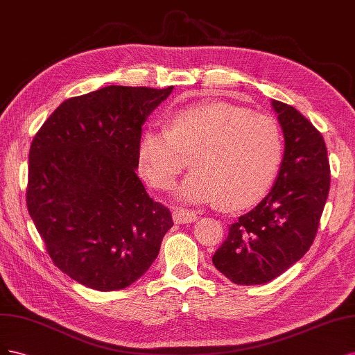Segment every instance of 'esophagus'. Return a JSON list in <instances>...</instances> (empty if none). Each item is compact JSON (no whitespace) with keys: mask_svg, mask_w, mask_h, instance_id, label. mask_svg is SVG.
I'll return each instance as SVG.
<instances>
[{"mask_svg":"<svg viewBox=\"0 0 355 355\" xmlns=\"http://www.w3.org/2000/svg\"><path fill=\"white\" fill-rule=\"evenodd\" d=\"M173 218H174L175 224H189V223H193L194 220H196L198 215L194 211H189V209H184V208H177L173 212Z\"/></svg>","mask_w":355,"mask_h":355,"instance_id":"34e87169","label":"esophagus"}]
</instances>
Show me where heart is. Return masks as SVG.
I'll return each instance as SVG.
<instances>
[{"label":"heart","instance_id":"heart-1","mask_svg":"<svg viewBox=\"0 0 355 355\" xmlns=\"http://www.w3.org/2000/svg\"><path fill=\"white\" fill-rule=\"evenodd\" d=\"M190 162L178 196L246 209L266 198L283 159V137L271 116L232 103L171 109L165 128L147 127L137 146L141 175L157 190L173 189Z\"/></svg>","mask_w":355,"mask_h":355}]
</instances>
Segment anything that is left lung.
Returning a JSON list of instances; mask_svg holds the SVG:
<instances>
[{
  "instance_id": "left-lung-1",
  "label": "left lung",
  "mask_w": 355,
  "mask_h": 355,
  "mask_svg": "<svg viewBox=\"0 0 355 355\" xmlns=\"http://www.w3.org/2000/svg\"><path fill=\"white\" fill-rule=\"evenodd\" d=\"M284 135V153L267 196L228 228L212 257L236 284H264L300 261L314 242L330 189L323 135L302 113L272 100Z\"/></svg>"
}]
</instances>
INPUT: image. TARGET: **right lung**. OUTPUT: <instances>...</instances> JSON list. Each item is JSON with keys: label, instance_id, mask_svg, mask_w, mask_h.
Masks as SVG:
<instances>
[{"label": "right lung", "instance_id": "right-lung-1", "mask_svg": "<svg viewBox=\"0 0 355 355\" xmlns=\"http://www.w3.org/2000/svg\"><path fill=\"white\" fill-rule=\"evenodd\" d=\"M173 88L109 85L67 98L33 137L29 215L54 266L89 289L139 280L174 225L135 174L143 123Z\"/></svg>", "mask_w": 355, "mask_h": 355}]
</instances>
